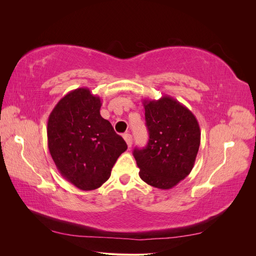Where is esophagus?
I'll use <instances>...</instances> for the list:
<instances>
[{
	"mask_svg": "<svg viewBox=\"0 0 256 256\" xmlns=\"http://www.w3.org/2000/svg\"><path fill=\"white\" fill-rule=\"evenodd\" d=\"M122 136H124V140L126 141L128 147H131V145H132V136H131V134H125Z\"/></svg>",
	"mask_w": 256,
	"mask_h": 256,
	"instance_id": "esophagus-1",
	"label": "esophagus"
}]
</instances>
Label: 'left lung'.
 <instances>
[{
  "instance_id": "obj_1",
  "label": "left lung",
  "mask_w": 256,
  "mask_h": 256,
  "mask_svg": "<svg viewBox=\"0 0 256 256\" xmlns=\"http://www.w3.org/2000/svg\"><path fill=\"white\" fill-rule=\"evenodd\" d=\"M150 140L134 156L141 180L154 188L168 190L187 177L200 148L198 120L187 106L164 96L143 100Z\"/></svg>"
}]
</instances>
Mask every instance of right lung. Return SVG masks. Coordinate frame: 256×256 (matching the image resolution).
I'll return each mask as SVG.
<instances>
[{
  "label": "right lung",
  "instance_id": "add662e5",
  "mask_svg": "<svg viewBox=\"0 0 256 256\" xmlns=\"http://www.w3.org/2000/svg\"><path fill=\"white\" fill-rule=\"evenodd\" d=\"M100 97L88 88L69 92L49 115L47 136L51 157L66 180L84 191L106 182L127 150L124 138L102 118Z\"/></svg>",
  "mask_w": 256,
  "mask_h": 256
}]
</instances>
